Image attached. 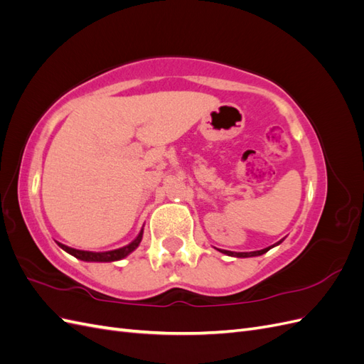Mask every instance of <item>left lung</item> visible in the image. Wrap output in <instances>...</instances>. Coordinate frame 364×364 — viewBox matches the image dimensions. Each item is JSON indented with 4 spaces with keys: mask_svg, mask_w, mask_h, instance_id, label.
Returning a JSON list of instances; mask_svg holds the SVG:
<instances>
[{
    "mask_svg": "<svg viewBox=\"0 0 364 364\" xmlns=\"http://www.w3.org/2000/svg\"><path fill=\"white\" fill-rule=\"evenodd\" d=\"M282 241H284V238H282L281 241H278L277 245L269 246V247H266V249H261V250H255V252H230V250H222V249H218V250L222 252V253H225V255H229V257H237V258H249V257H258V255H262V253L269 252L272 247H274V246H278L279 243H282Z\"/></svg>",
    "mask_w": 364,
    "mask_h": 364,
    "instance_id": "1",
    "label": "left lung"
}]
</instances>
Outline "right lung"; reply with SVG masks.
Returning a JSON list of instances; mask_svg holds the SVG:
<instances>
[{
	"mask_svg": "<svg viewBox=\"0 0 364 364\" xmlns=\"http://www.w3.org/2000/svg\"><path fill=\"white\" fill-rule=\"evenodd\" d=\"M142 240V229L141 232L138 234V237L132 241L130 245L124 246V247H119L115 250H109V252H87V250H77L73 247L65 246L62 243H58L65 252H68L70 255L79 258L82 261H87V262H111V261H118V259H123L126 258L130 252H134Z\"/></svg>",
	"mask_w": 364,
	"mask_h": 364,
	"instance_id": "1",
	"label": "right lung"
}]
</instances>
